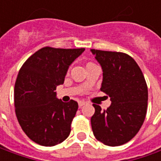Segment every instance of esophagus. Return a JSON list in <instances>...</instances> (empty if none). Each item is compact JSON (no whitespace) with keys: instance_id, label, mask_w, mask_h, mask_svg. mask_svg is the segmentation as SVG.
Wrapping results in <instances>:
<instances>
[{"instance_id":"obj_1","label":"esophagus","mask_w":161,"mask_h":161,"mask_svg":"<svg viewBox=\"0 0 161 161\" xmlns=\"http://www.w3.org/2000/svg\"><path fill=\"white\" fill-rule=\"evenodd\" d=\"M87 102H85V101H79V106L80 107H83L84 105H86Z\"/></svg>"}]
</instances>
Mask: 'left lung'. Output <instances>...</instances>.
I'll list each match as a JSON object with an SVG mask.
<instances>
[{"label":"left lung","mask_w":161,"mask_h":161,"mask_svg":"<svg viewBox=\"0 0 161 161\" xmlns=\"http://www.w3.org/2000/svg\"><path fill=\"white\" fill-rule=\"evenodd\" d=\"M102 68L100 90L110 97L111 105L101 110L93 104L90 122L96 139L105 145L128 142L142 125L147 112L148 88L142 71L130 55L91 49Z\"/></svg>","instance_id":"left-lung-1"}]
</instances>
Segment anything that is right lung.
<instances>
[{"instance_id":"right-lung-1","label":"right lung","mask_w":161,"mask_h":161,"mask_svg":"<svg viewBox=\"0 0 161 161\" xmlns=\"http://www.w3.org/2000/svg\"><path fill=\"white\" fill-rule=\"evenodd\" d=\"M84 50L44 47L19 71L14 88L16 115L24 133L39 145L59 144L71 133L78 103L63 102L54 90L64 83L70 65Z\"/></svg>"}]
</instances>
